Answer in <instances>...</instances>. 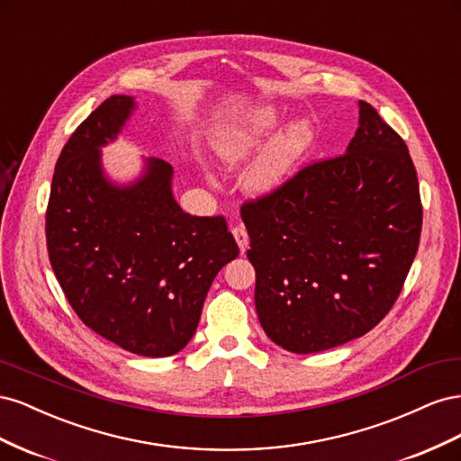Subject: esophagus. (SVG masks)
I'll use <instances>...</instances> for the list:
<instances>
[{
  "mask_svg": "<svg viewBox=\"0 0 461 461\" xmlns=\"http://www.w3.org/2000/svg\"><path fill=\"white\" fill-rule=\"evenodd\" d=\"M232 236L236 239V242H239L240 252L244 254L246 249H248V244H249V236H248L246 227H242V225H236V227H232Z\"/></svg>",
  "mask_w": 461,
  "mask_h": 461,
  "instance_id": "34e87169",
  "label": "esophagus"
}]
</instances>
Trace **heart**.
Masks as SVG:
<instances>
[{
  "instance_id": "obj_1",
  "label": "heart",
  "mask_w": 461,
  "mask_h": 461,
  "mask_svg": "<svg viewBox=\"0 0 461 461\" xmlns=\"http://www.w3.org/2000/svg\"><path fill=\"white\" fill-rule=\"evenodd\" d=\"M276 111L265 109L249 119L246 131L234 134L230 140L222 146L225 156L230 159H240L248 151H252L269 131L276 124ZM313 144V129L310 122L298 121L278 134L275 142L265 149L263 156L252 167L248 175V186L256 192H269L281 186L285 180L296 169L302 158L308 153Z\"/></svg>"
}]
</instances>
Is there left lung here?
Returning a JSON list of instances; mask_svg holds the SVG:
<instances>
[{
  "instance_id": "obj_1",
  "label": "left lung",
  "mask_w": 461,
  "mask_h": 461,
  "mask_svg": "<svg viewBox=\"0 0 461 461\" xmlns=\"http://www.w3.org/2000/svg\"><path fill=\"white\" fill-rule=\"evenodd\" d=\"M267 337L294 354L364 337L393 310L420 248L423 205L402 136L359 102L346 153L242 203Z\"/></svg>"
}]
</instances>
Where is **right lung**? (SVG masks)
<instances>
[{"label":"right lung","mask_w":461,"mask_h":461,"mask_svg":"<svg viewBox=\"0 0 461 461\" xmlns=\"http://www.w3.org/2000/svg\"><path fill=\"white\" fill-rule=\"evenodd\" d=\"M132 107L129 95L107 97L63 146L46 209L48 256L82 323L127 352L167 357L190 342L215 275L240 249L225 217L180 209L163 159L129 188L102 176L97 148Z\"/></svg>","instance_id":"1"}]
</instances>
